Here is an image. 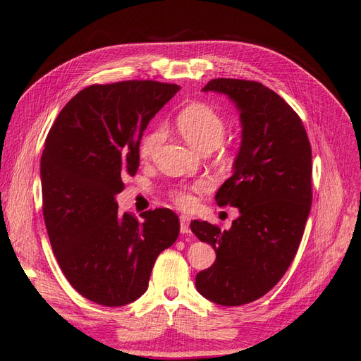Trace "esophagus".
I'll use <instances>...</instances> for the list:
<instances>
[{"mask_svg": "<svg viewBox=\"0 0 361 361\" xmlns=\"http://www.w3.org/2000/svg\"><path fill=\"white\" fill-rule=\"evenodd\" d=\"M180 232L181 233H190V219L188 215L180 216Z\"/></svg>", "mask_w": 361, "mask_h": 361, "instance_id": "esophagus-1", "label": "esophagus"}]
</instances>
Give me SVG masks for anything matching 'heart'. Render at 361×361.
<instances>
[{
  "instance_id": "obj_1",
  "label": "heart",
  "mask_w": 361,
  "mask_h": 361,
  "mask_svg": "<svg viewBox=\"0 0 361 361\" xmlns=\"http://www.w3.org/2000/svg\"><path fill=\"white\" fill-rule=\"evenodd\" d=\"M177 128L192 147L195 149H204V147H216L223 142L226 134V123L215 109L204 104H193L184 108L177 117ZM164 138V129L155 128L149 134H146L142 140L140 155L143 159H151L159 149ZM207 188L206 181L193 184L192 188H183L173 192V200L180 207L189 209L195 204L193 192H201Z\"/></svg>"
}]
</instances>
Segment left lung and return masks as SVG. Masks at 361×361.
<instances>
[{
    "label": "left lung",
    "instance_id": "8db88e82",
    "mask_svg": "<svg viewBox=\"0 0 361 361\" xmlns=\"http://www.w3.org/2000/svg\"><path fill=\"white\" fill-rule=\"evenodd\" d=\"M202 91L232 100L243 131L233 175L215 195L218 206L238 207L239 216L228 230L190 223L216 252L195 286L214 303L239 307L269 293L298 253L312 201L311 146L300 117L259 82L212 79Z\"/></svg>",
    "mask_w": 361,
    "mask_h": 361
}]
</instances>
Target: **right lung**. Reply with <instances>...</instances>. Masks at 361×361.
Listing matches in <instances>:
<instances>
[{"instance_id": "1", "label": "right lung", "mask_w": 361, "mask_h": 361, "mask_svg": "<svg viewBox=\"0 0 361 361\" xmlns=\"http://www.w3.org/2000/svg\"><path fill=\"white\" fill-rule=\"evenodd\" d=\"M178 90L154 80L91 85L62 108L45 140L42 214L53 253L73 288L104 307L140 298L157 256L178 238L171 209L138 221L116 201L138 169L147 123Z\"/></svg>"}]
</instances>
